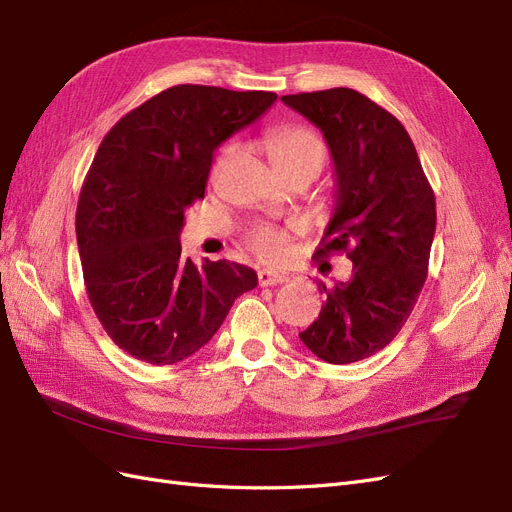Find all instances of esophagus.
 I'll return each instance as SVG.
<instances>
[{"mask_svg": "<svg viewBox=\"0 0 512 512\" xmlns=\"http://www.w3.org/2000/svg\"><path fill=\"white\" fill-rule=\"evenodd\" d=\"M287 279H289V274H285V272H276V270H259L257 272V281L261 287L285 283Z\"/></svg>", "mask_w": 512, "mask_h": 512, "instance_id": "1", "label": "esophagus"}]
</instances>
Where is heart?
Returning a JSON list of instances; mask_svg holds the SVG:
<instances>
[{
	"label": "heart",
	"mask_w": 512,
	"mask_h": 512,
	"mask_svg": "<svg viewBox=\"0 0 512 512\" xmlns=\"http://www.w3.org/2000/svg\"><path fill=\"white\" fill-rule=\"evenodd\" d=\"M264 145L268 156L279 171H285L304 160L326 158V145L313 128L302 124H283L274 126L266 133ZM229 156V148L223 152V158ZM251 251L264 261H283L289 255V231L274 225H257L248 231L246 238Z\"/></svg>",
	"instance_id": "1"
}]
</instances>
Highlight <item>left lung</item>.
<instances>
[{"mask_svg": "<svg viewBox=\"0 0 512 512\" xmlns=\"http://www.w3.org/2000/svg\"><path fill=\"white\" fill-rule=\"evenodd\" d=\"M328 143L337 178L334 214L317 257L347 251L352 279L326 287L300 341L330 364L384 349L414 311L435 233V195L403 124L349 87L281 96Z\"/></svg>", "mask_w": 512, "mask_h": 512, "instance_id": "1", "label": "left lung"}]
</instances>
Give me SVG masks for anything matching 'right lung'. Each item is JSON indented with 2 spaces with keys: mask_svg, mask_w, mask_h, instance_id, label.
<instances>
[{
  "mask_svg": "<svg viewBox=\"0 0 512 512\" xmlns=\"http://www.w3.org/2000/svg\"><path fill=\"white\" fill-rule=\"evenodd\" d=\"M274 92L175 85L126 113L102 139L77 206L87 298L113 343L150 364L206 345L257 272L182 257L184 212L203 199L214 150L261 118Z\"/></svg>",
  "mask_w": 512,
  "mask_h": 512,
  "instance_id": "right-lung-1",
  "label": "right lung"
}]
</instances>
